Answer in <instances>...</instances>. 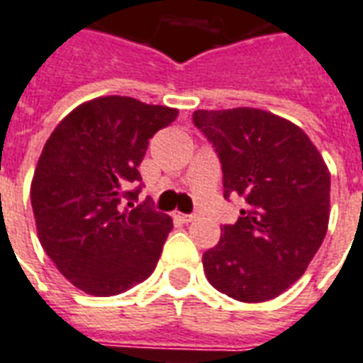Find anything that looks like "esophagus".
Instances as JSON below:
<instances>
[{
	"instance_id": "obj_1",
	"label": "esophagus",
	"mask_w": 363,
	"mask_h": 363,
	"mask_svg": "<svg viewBox=\"0 0 363 363\" xmlns=\"http://www.w3.org/2000/svg\"><path fill=\"white\" fill-rule=\"evenodd\" d=\"M176 216L179 218V220H182V222L184 223H189V222H193V220H195V218H197V214H176Z\"/></svg>"
}]
</instances>
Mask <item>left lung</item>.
I'll return each mask as SVG.
<instances>
[{
  "label": "left lung",
  "mask_w": 363,
  "mask_h": 363,
  "mask_svg": "<svg viewBox=\"0 0 363 363\" xmlns=\"http://www.w3.org/2000/svg\"><path fill=\"white\" fill-rule=\"evenodd\" d=\"M193 122L220 157L223 197L247 203L203 255L206 279L235 301H272L306 272L323 243L327 164L301 128L262 108L195 111Z\"/></svg>",
  "instance_id": "obj_1"
}]
</instances>
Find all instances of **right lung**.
<instances>
[{
  "label": "right lung",
  "mask_w": 363,
  "mask_h": 363,
  "mask_svg": "<svg viewBox=\"0 0 363 363\" xmlns=\"http://www.w3.org/2000/svg\"><path fill=\"white\" fill-rule=\"evenodd\" d=\"M178 108L107 95L68 113L49 135L30 185L38 239L68 281L113 296L145 281L172 218L149 201L133 206L138 166Z\"/></svg>",
  "instance_id": "1"
}]
</instances>
